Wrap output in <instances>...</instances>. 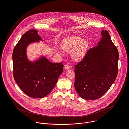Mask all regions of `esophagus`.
Listing matches in <instances>:
<instances>
[{"label":"esophagus","mask_w":129,"mask_h":129,"mask_svg":"<svg viewBox=\"0 0 129 129\" xmlns=\"http://www.w3.org/2000/svg\"><path fill=\"white\" fill-rule=\"evenodd\" d=\"M64 69H65V70H68V69H70V68H71L70 66L69 65H68V64H66V65L64 66Z\"/></svg>","instance_id":"1"}]
</instances>
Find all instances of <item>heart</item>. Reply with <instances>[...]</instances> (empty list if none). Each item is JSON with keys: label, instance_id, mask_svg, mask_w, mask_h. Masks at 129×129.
Returning <instances> with one entry per match:
<instances>
[{"label": "heart", "instance_id": "heart-1", "mask_svg": "<svg viewBox=\"0 0 129 129\" xmlns=\"http://www.w3.org/2000/svg\"><path fill=\"white\" fill-rule=\"evenodd\" d=\"M88 44L79 37H71L65 39L62 43V48L70 53L74 52L73 57L77 60H80L85 55Z\"/></svg>", "mask_w": 129, "mask_h": 129}]
</instances>
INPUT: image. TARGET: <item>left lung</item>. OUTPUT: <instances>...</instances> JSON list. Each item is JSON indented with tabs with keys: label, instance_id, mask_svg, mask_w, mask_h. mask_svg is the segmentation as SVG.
Segmentation results:
<instances>
[{
	"label": "left lung",
	"instance_id": "left-lung-1",
	"mask_svg": "<svg viewBox=\"0 0 129 129\" xmlns=\"http://www.w3.org/2000/svg\"><path fill=\"white\" fill-rule=\"evenodd\" d=\"M101 34L98 45L89 49L75 65V87L85 100L101 98L113 84L118 73V49L107 30H103Z\"/></svg>",
	"mask_w": 129,
	"mask_h": 129
}]
</instances>
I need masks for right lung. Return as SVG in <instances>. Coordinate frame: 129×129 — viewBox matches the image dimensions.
I'll use <instances>...</instances> for the list:
<instances>
[{
  "label": "right lung",
  "instance_id": "right-lung-1",
  "mask_svg": "<svg viewBox=\"0 0 129 129\" xmlns=\"http://www.w3.org/2000/svg\"><path fill=\"white\" fill-rule=\"evenodd\" d=\"M37 32L30 29L24 34L15 46L12 57L15 82L27 95L39 99L45 97L52 90L64 65L51 63L44 57L34 63L28 61L26 54L27 45L42 40Z\"/></svg>",
  "mask_w": 129,
  "mask_h": 129
}]
</instances>
